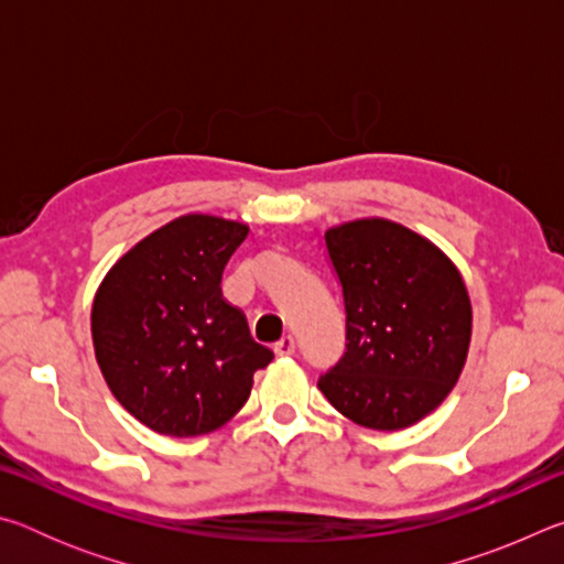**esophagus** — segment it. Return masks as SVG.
Returning a JSON list of instances; mask_svg holds the SVG:
<instances>
[{
	"mask_svg": "<svg viewBox=\"0 0 564 564\" xmlns=\"http://www.w3.org/2000/svg\"><path fill=\"white\" fill-rule=\"evenodd\" d=\"M295 338L293 336H285V338H281L279 343H275V356H281V358H289V356H295Z\"/></svg>",
	"mask_w": 564,
	"mask_h": 564,
	"instance_id": "34e87169",
	"label": "esophagus"
}]
</instances>
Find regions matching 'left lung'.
<instances>
[{
    "label": "left lung",
    "instance_id": "left-lung-1",
    "mask_svg": "<svg viewBox=\"0 0 564 564\" xmlns=\"http://www.w3.org/2000/svg\"><path fill=\"white\" fill-rule=\"evenodd\" d=\"M346 305V352L318 378L352 423L403 431L443 403L463 373L473 305L455 263L410 228L358 218L326 231Z\"/></svg>",
    "mask_w": 564,
    "mask_h": 564
}]
</instances>
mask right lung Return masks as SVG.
<instances>
[{"instance_id":"right-lung-1","label":"right lung","mask_w":564,"mask_h":564,"mask_svg":"<svg viewBox=\"0 0 564 564\" xmlns=\"http://www.w3.org/2000/svg\"><path fill=\"white\" fill-rule=\"evenodd\" d=\"M248 226L178 216L121 256L91 305V340L113 398L154 433L206 435L251 395L273 360L221 293Z\"/></svg>"}]
</instances>
